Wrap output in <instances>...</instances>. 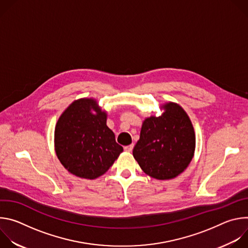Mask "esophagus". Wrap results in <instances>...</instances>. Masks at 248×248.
<instances>
[{"label": "esophagus", "instance_id": "34e87169", "mask_svg": "<svg viewBox=\"0 0 248 248\" xmlns=\"http://www.w3.org/2000/svg\"><path fill=\"white\" fill-rule=\"evenodd\" d=\"M133 144H130V145H127V146H124V151H126V152H131L132 151V149H133Z\"/></svg>", "mask_w": 248, "mask_h": 248}]
</instances>
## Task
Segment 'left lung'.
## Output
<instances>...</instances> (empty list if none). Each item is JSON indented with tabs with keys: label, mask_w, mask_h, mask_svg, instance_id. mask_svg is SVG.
Listing matches in <instances>:
<instances>
[{
	"label": "left lung",
	"mask_w": 248,
	"mask_h": 248,
	"mask_svg": "<svg viewBox=\"0 0 248 248\" xmlns=\"http://www.w3.org/2000/svg\"><path fill=\"white\" fill-rule=\"evenodd\" d=\"M160 117L146 119L132 154L140 168L157 180H170L183 172L192 160L195 134L192 124L179 105H164Z\"/></svg>",
	"instance_id": "8db88e82"
}]
</instances>
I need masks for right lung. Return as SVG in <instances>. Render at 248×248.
Here are the masks:
<instances>
[{
	"mask_svg": "<svg viewBox=\"0 0 248 248\" xmlns=\"http://www.w3.org/2000/svg\"><path fill=\"white\" fill-rule=\"evenodd\" d=\"M96 105L93 99L75 101L60 117L55 129V149L62 166L90 180L107 171L124 150L106 124L107 114Z\"/></svg>",
	"mask_w": 248,
	"mask_h": 248,
	"instance_id": "obj_1",
	"label": "right lung"
}]
</instances>
